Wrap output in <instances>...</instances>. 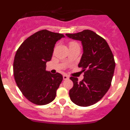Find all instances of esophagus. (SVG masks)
<instances>
[{
  "label": "esophagus",
  "instance_id": "34e87169",
  "mask_svg": "<svg viewBox=\"0 0 130 130\" xmlns=\"http://www.w3.org/2000/svg\"><path fill=\"white\" fill-rule=\"evenodd\" d=\"M63 79H64V80H67V79H69V77L67 76V75H63Z\"/></svg>",
  "mask_w": 130,
  "mask_h": 130
}]
</instances>
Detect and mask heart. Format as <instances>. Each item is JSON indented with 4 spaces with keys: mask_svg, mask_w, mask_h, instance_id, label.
Returning <instances> with one entry per match:
<instances>
[{
    "mask_svg": "<svg viewBox=\"0 0 130 130\" xmlns=\"http://www.w3.org/2000/svg\"><path fill=\"white\" fill-rule=\"evenodd\" d=\"M74 44H77V43H75V42H72L70 43V45H74Z\"/></svg>",
    "mask_w": 130,
    "mask_h": 130,
    "instance_id": "1",
    "label": "heart"
}]
</instances>
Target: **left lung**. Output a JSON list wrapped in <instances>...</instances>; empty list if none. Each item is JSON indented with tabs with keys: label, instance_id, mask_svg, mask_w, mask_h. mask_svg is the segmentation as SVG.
<instances>
[{
	"label": "left lung",
	"instance_id": "1",
	"mask_svg": "<svg viewBox=\"0 0 130 130\" xmlns=\"http://www.w3.org/2000/svg\"><path fill=\"white\" fill-rule=\"evenodd\" d=\"M66 35L81 41L83 49L78 66L83 68L84 78L79 82L77 77H70L73 83L69 92L70 99L79 106L94 105L104 97L111 86L115 68L112 51L103 38L90 30Z\"/></svg>",
	"mask_w": 130,
	"mask_h": 130
}]
</instances>
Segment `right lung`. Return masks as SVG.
<instances>
[{
    "instance_id": "add662e5",
    "label": "right lung",
    "mask_w": 130,
    "mask_h": 130,
    "mask_svg": "<svg viewBox=\"0 0 130 130\" xmlns=\"http://www.w3.org/2000/svg\"><path fill=\"white\" fill-rule=\"evenodd\" d=\"M62 38L64 36L62 34L40 30L26 39L16 52L13 61L15 81L23 94L33 104L46 105L56 97L63 77L45 69L55 43Z\"/></svg>"
}]
</instances>
